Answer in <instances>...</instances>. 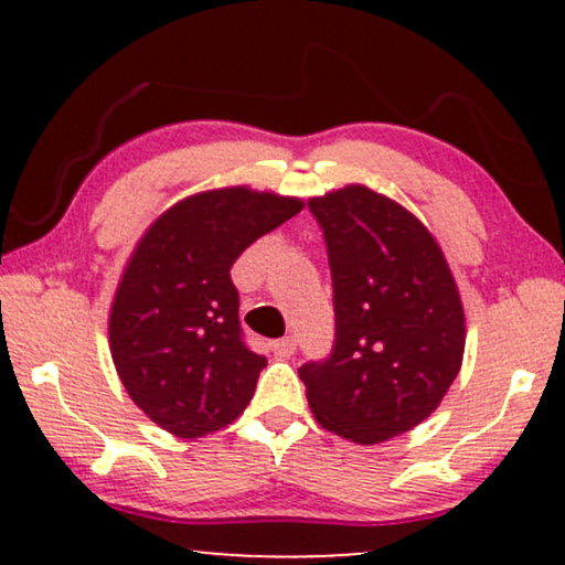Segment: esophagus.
<instances>
[{"mask_svg":"<svg viewBox=\"0 0 565 565\" xmlns=\"http://www.w3.org/2000/svg\"><path fill=\"white\" fill-rule=\"evenodd\" d=\"M296 347H298L296 337H282V339H275V342H273V352L280 354V358H290V354L296 352Z\"/></svg>","mask_w":565,"mask_h":565,"instance_id":"esophagus-1","label":"esophagus"}]
</instances>
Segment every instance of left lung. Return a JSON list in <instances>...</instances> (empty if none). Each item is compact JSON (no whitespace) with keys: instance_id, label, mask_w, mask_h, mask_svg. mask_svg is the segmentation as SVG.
I'll return each instance as SVG.
<instances>
[{"instance_id":"obj_1","label":"left lung","mask_w":565,"mask_h":565,"mask_svg":"<svg viewBox=\"0 0 565 565\" xmlns=\"http://www.w3.org/2000/svg\"><path fill=\"white\" fill-rule=\"evenodd\" d=\"M308 211L327 242L334 347L298 375L323 429L385 443L427 419L460 373L458 285L429 231L385 195L350 184Z\"/></svg>"}]
</instances>
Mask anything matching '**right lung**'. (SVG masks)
<instances>
[{
    "label": "right lung",
    "instance_id": "add662e5",
    "mask_svg": "<svg viewBox=\"0 0 565 565\" xmlns=\"http://www.w3.org/2000/svg\"><path fill=\"white\" fill-rule=\"evenodd\" d=\"M303 200L246 188L184 198L138 242L110 311V352L128 396L177 437L226 427L267 360L244 342L231 267Z\"/></svg>",
    "mask_w": 565,
    "mask_h": 565
}]
</instances>
